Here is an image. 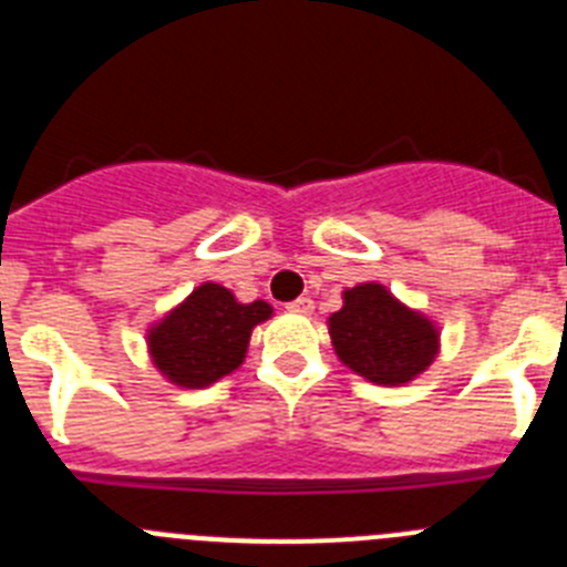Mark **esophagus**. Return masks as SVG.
<instances>
[{
	"instance_id": "esophagus-1",
	"label": "esophagus",
	"mask_w": 567,
	"mask_h": 567,
	"mask_svg": "<svg viewBox=\"0 0 567 567\" xmlns=\"http://www.w3.org/2000/svg\"><path fill=\"white\" fill-rule=\"evenodd\" d=\"M287 309L295 315H312L315 303H312V298H298V300H292V303H287Z\"/></svg>"
}]
</instances>
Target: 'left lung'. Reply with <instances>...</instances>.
<instances>
[{
    "instance_id": "obj_1",
    "label": "left lung",
    "mask_w": 567,
    "mask_h": 567,
    "mask_svg": "<svg viewBox=\"0 0 567 567\" xmlns=\"http://www.w3.org/2000/svg\"><path fill=\"white\" fill-rule=\"evenodd\" d=\"M338 358L360 378L400 385L425 372L437 358L440 334L425 315L403 307L380 284L343 292V309L329 318Z\"/></svg>"
}]
</instances>
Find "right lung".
Returning <instances> with one entry per match:
<instances>
[{"label": "right lung", "instance_id": "add662e5", "mask_svg": "<svg viewBox=\"0 0 567 567\" xmlns=\"http://www.w3.org/2000/svg\"><path fill=\"white\" fill-rule=\"evenodd\" d=\"M272 315L264 300L238 303L229 289L202 284L147 334L155 369L182 389H204L244 363L249 334Z\"/></svg>", "mask_w": 567, "mask_h": 567}]
</instances>
